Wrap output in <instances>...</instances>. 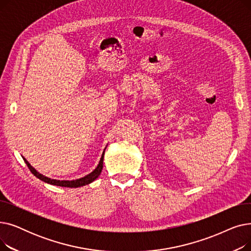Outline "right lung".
Returning a JSON list of instances; mask_svg holds the SVG:
<instances>
[{"instance_id": "obj_1", "label": "right lung", "mask_w": 251, "mask_h": 251, "mask_svg": "<svg viewBox=\"0 0 251 251\" xmlns=\"http://www.w3.org/2000/svg\"><path fill=\"white\" fill-rule=\"evenodd\" d=\"M103 154H104V151H103V153H102V155H101V157H100V161L98 167L96 168V170L92 171V172H91L90 174L86 175V176L83 177V178L77 179V180H72V181H65V180L60 181V180H54V179L48 178V177H46V176H44V175H42V174H39V173L37 172V171H36L34 168H32V167L30 166V164L24 159V157H23V160H24L25 164L27 165L28 169L30 170V172H31L36 178H38L39 180H42V181H44V182H46V183H49V184H51V185H57V186H62V187H69V188H76V187H80V186H83V185H87V184L91 183L92 181H95V180L100 176V174L101 173V170H102Z\"/></svg>"}]
</instances>
